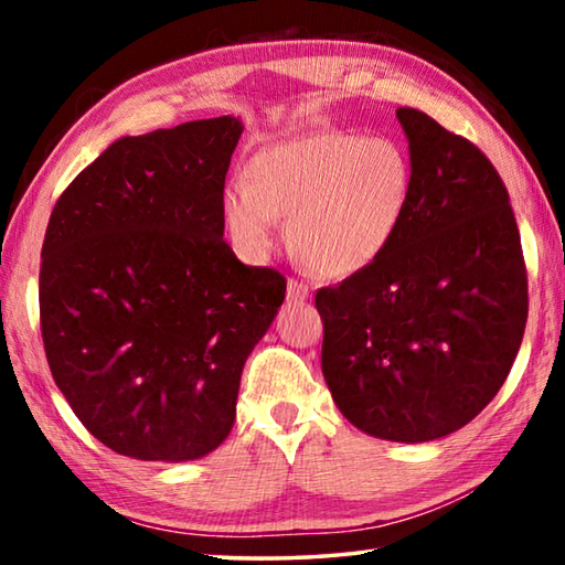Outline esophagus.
Masks as SVG:
<instances>
[{
    "instance_id": "1",
    "label": "esophagus",
    "mask_w": 565,
    "mask_h": 565,
    "mask_svg": "<svg viewBox=\"0 0 565 565\" xmlns=\"http://www.w3.org/2000/svg\"><path fill=\"white\" fill-rule=\"evenodd\" d=\"M309 286L291 279L289 284H286V301L289 303H303L306 299H309Z\"/></svg>"
}]
</instances>
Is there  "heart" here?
I'll list each match as a JSON object with an SVG mask.
<instances>
[{
    "instance_id": "1",
    "label": "heart",
    "mask_w": 565,
    "mask_h": 565,
    "mask_svg": "<svg viewBox=\"0 0 565 565\" xmlns=\"http://www.w3.org/2000/svg\"><path fill=\"white\" fill-rule=\"evenodd\" d=\"M248 181H228L222 222L234 252L262 264L289 218V244L327 279L374 266L398 236L414 199V167L388 137L313 131L256 151Z\"/></svg>"
}]
</instances>
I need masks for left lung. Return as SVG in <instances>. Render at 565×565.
<instances>
[{
  "mask_svg": "<svg viewBox=\"0 0 565 565\" xmlns=\"http://www.w3.org/2000/svg\"><path fill=\"white\" fill-rule=\"evenodd\" d=\"M414 199L388 252L317 294L321 371L359 431L436 441L499 394L521 349L529 281L499 171L418 109H396Z\"/></svg>",
  "mask_w": 565,
  "mask_h": 565,
  "instance_id": "8db88e82",
  "label": "left lung"
}]
</instances>
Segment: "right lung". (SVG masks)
Here are the masks:
<instances>
[{
	"label": "right lung",
	"instance_id": "add662e5",
	"mask_svg": "<svg viewBox=\"0 0 565 565\" xmlns=\"http://www.w3.org/2000/svg\"><path fill=\"white\" fill-rule=\"evenodd\" d=\"M242 131L228 114L121 137L50 216L46 361L76 418L121 456L181 463L222 446L244 363L284 303V276L224 242Z\"/></svg>",
	"mask_w": 565,
	"mask_h": 565
}]
</instances>
